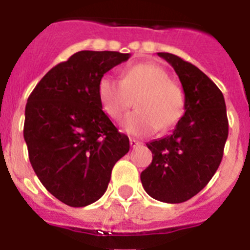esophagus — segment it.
Instances as JSON below:
<instances>
[{
	"instance_id": "34e87169",
	"label": "esophagus",
	"mask_w": 250,
	"mask_h": 250,
	"mask_svg": "<svg viewBox=\"0 0 250 250\" xmlns=\"http://www.w3.org/2000/svg\"><path fill=\"white\" fill-rule=\"evenodd\" d=\"M130 145H131V147L140 146V145H141V141L136 140V139H130Z\"/></svg>"
}]
</instances>
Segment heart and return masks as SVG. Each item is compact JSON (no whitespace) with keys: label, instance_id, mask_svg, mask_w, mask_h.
I'll return each instance as SVG.
<instances>
[{"label":"heart","instance_id":"1","mask_svg":"<svg viewBox=\"0 0 250 250\" xmlns=\"http://www.w3.org/2000/svg\"><path fill=\"white\" fill-rule=\"evenodd\" d=\"M98 94L103 110L114 120L123 116L135 99L138 110L126 115L121 123L131 135H151L158 130L176 126L184 115L183 89L169 77L167 68L156 62H141L127 67L123 80L110 75L100 79Z\"/></svg>","mask_w":250,"mask_h":250}]
</instances>
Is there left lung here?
<instances>
[{
  "mask_svg": "<svg viewBox=\"0 0 250 250\" xmlns=\"http://www.w3.org/2000/svg\"><path fill=\"white\" fill-rule=\"evenodd\" d=\"M158 55L179 76L185 112L170 135L147 143L152 161L140 179L151 198L178 204L199 193L219 167L228 118L222 91L204 72L173 54Z\"/></svg>",
  "mask_w": 250,
  "mask_h": 250,
  "instance_id": "obj_1",
  "label": "left lung"
}]
</instances>
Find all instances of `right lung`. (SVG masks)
<instances>
[{"mask_svg": "<svg viewBox=\"0 0 250 250\" xmlns=\"http://www.w3.org/2000/svg\"><path fill=\"white\" fill-rule=\"evenodd\" d=\"M116 51H80L52 67L26 104L23 138L43 187L74 208L90 205L107 189L129 138L103 111L98 94L104 74L129 60Z\"/></svg>", "mask_w": 250, "mask_h": 250, "instance_id": "add662e5", "label": "right lung"}]
</instances>
